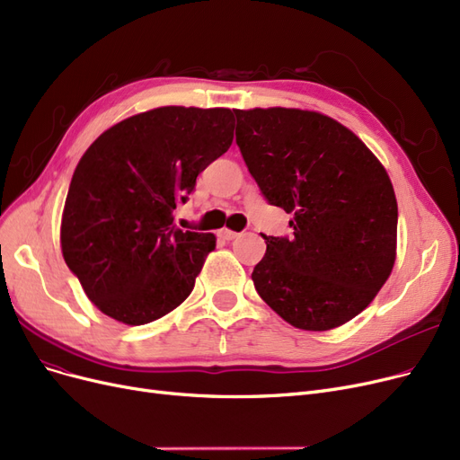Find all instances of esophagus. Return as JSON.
<instances>
[{
    "instance_id": "obj_1",
    "label": "esophagus",
    "mask_w": 460,
    "mask_h": 460,
    "mask_svg": "<svg viewBox=\"0 0 460 460\" xmlns=\"http://www.w3.org/2000/svg\"><path fill=\"white\" fill-rule=\"evenodd\" d=\"M217 236H219V239H224V241H233V239H236V236H239V233L231 231V229H219Z\"/></svg>"
}]
</instances>
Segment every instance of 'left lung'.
Listing matches in <instances>:
<instances>
[{
	"label": "left lung",
	"mask_w": 460,
	"mask_h": 460,
	"mask_svg": "<svg viewBox=\"0 0 460 460\" xmlns=\"http://www.w3.org/2000/svg\"><path fill=\"white\" fill-rule=\"evenodd\" d=\"M236 146L261 195L292 214V236H267L252 280L299 330L326 332L360 314L396 258L398 204L377 157L316 111L233 110Z\"/></svg>",
	"instance_id": "1"
}]
</instances>
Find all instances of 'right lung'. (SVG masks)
<instances>
[{"mask_svg": "<svg viewBox=\"0 0 460 460\" xmlns=\"http://www.w3.org/2000/svg\"><path fill=\"white\" fill-rule=\"evenodd\" d=\"M231 142V110L166 106L113 125L84 151L60 244L102 313L142 326L191 294L216 236L176 227L172 212Z\"/></svg>", "mask_w": 460, "mask_h": 460, "instance_id": "right-lung-1", "label": "right lung"}]
</instances>
